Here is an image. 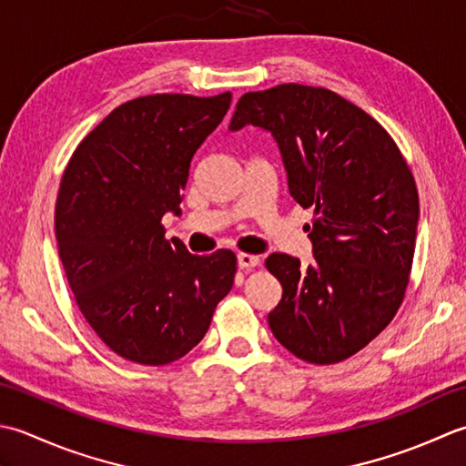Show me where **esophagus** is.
I'll list each match as a JSON object with an SVG mask.
<instances>
[{"mask_svg":"<svg viewBox=\"0 0 466 466\" xmlns=\"http://www.w3.org/2000/svg\"><path fill=\"white\" fill-rule=\"evenodd\" d=\"M259 261H261V259L258 258V255H251V253H239V255H237V263H239L241 269H253V268H258Z\"/></svg>","mask_w":466,"mask_h":466,"instance_id":"esophagus-1","label":"esophagus"}]
</instances>
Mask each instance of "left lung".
<instances>
[{
	"label": "left lung",
	"instance_id": "obj_1",
	"mask_svg": "<svg viewBox=\"0 0 466 466\" xmlns=\"http://www.w3.org/2000/svg\"><path fill=\"white\" fill-rule=\"evenodd\" d=\"M269 130L289 193L311 208L313 261L271 253L265 268L283 298L268 321L283 348L309 364H338L368 346L410 281L419 191L392 137L328 88L279 84L247 92L231 130Z\"/></svg>",
	"mask_w": 466,
	"mask_h": 466
}]
</instances>
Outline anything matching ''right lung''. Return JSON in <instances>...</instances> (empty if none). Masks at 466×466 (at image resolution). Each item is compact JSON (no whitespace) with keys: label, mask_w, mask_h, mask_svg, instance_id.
<instances>
[{"label":"right lung","mask_w":466,"mask_h":466,"mask_svg":"<svg viewBox=\"0 0 466 466\" xmlns=\"http://www.w3.org/2000/svg\"><path fill=\"white\" fill-rule=\"evenodd\" d=\"M229 106L231 92L128 100L84 137L62 175L56 239L66 278L90 328L130 362L165 366L191 352L233 288V251L193 255L163 227Z\"/></svg>","instance_id":"right-lung-1"}]
</instances>
